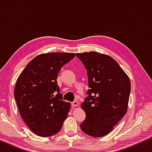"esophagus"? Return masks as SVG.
<instances>
[{
    "label": "esophagus",
    "mask_w": 152,
    "mask_h": 152,
    "mask_svg": "<svg viewBox=\"0 0 152 152\" xmlns=\"http://www.w3.org/2000/svg\"><path fill=\"white\" fill-rule=\"evenodd\" d=\"M71 104H72V107H77V106H78V104H79L78 102L76 101H74L73 102H72Z\"/></svg>",
    "instance_id": "1"
}]
</instances>
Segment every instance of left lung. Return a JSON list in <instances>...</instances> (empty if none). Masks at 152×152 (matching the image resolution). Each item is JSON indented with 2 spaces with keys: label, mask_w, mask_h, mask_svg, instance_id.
<instances>
[{
  "label": "left lung",
  "mask_w": 152,
  "mask_h": 152,
  "mask_svg": "<svg viewBox=\"0 0 152 152\" xmlns=\"http://www.w3.org/2000/svg\"><path fill=\"white\" fill-rule=\"evenodd\" d=\"M87 70L89 89L81 104L86 118L82 132L101 137L111 132L126 114L131 83L127 74L111 57L91 51L76 53Z\"/></svg>",
  "instance_id": "left-lung-1"
}]
</instances>
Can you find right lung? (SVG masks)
I'll return each mask as SVG.
<instances>
[{"mask_svg": "<svg viewBox=\"0 0 152 152\" xmlns=\"http://www.w3.org/2000/svg\"><path fill=\"white\" fill-rule=\"evenodd\" d=\"M75 56L73 53H48L36 56L18 78L15 100L23 119L32 132L50 137L60 132L70 103L62 100L58 85L61 67Z\"/></svg>", "mask_w": 152, "mask_h": 152, "instance_id": "1", "label": "right lung"}]
</instances>
